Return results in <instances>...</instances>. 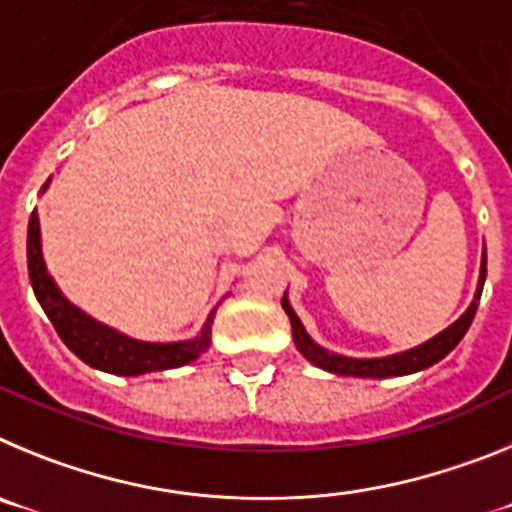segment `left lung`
I'll return each mask as SVG.
<instances>
[{"mask_svg":"<svg viewBox=\"0 0 512 512\" xmlns=\"http://www.w3.org/2000/svg\"><path fill=\"white\" fill-rule=\"evenodd\" d=\"M487 277V251H482V266H479V284L477 292H474L472 305L467 307V312L461 315L456 323H451L449 328L441 330L438 336H433L431 341L420 343V346L410 348V351H402V354L382 356V359H351V356L333 354L328 348L318 346L307 336L305 325L297 318V312L292 310L287 300V292L282 297V307L289 315V323H292V338H295V346L302 356H305L310 364L320 366L330 374H341V377H369V379H384V377H405V374H415L420 369H428L436 361H441L443 356L451 354L456 348V343L464 338V333L469 330L474 320V312H477L479 297H482V287H485Z\"/></svg>","mask_w":512,"mask_h":512,"instance_id":"obj_1","label":"left lung"}]
</instances>
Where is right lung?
<instances>
[{
    "label": "right lung",
    "mask_w": 512,
    "mask_h": 512,
    "mask_svg": "<svg viewBox=\"0 0 512 512\" xmlns=\"http://www.w3.org/2000/svg\"><path fill=\"white\" fill-rule=\"evenodd\" d=\"M48 184H51V179L43 184L40 192H45ZM27 274H30V284H33V292L38 297L40 307L45 310V315L53 323L61 341L84 364L94 366L99 372L120 374V377L166 372V369L189 364V361H194L200 354H205L207 346H210V325L212 318H215V310L207 315V323L202 325L200 336L176 343H148L135 341V338L125 336L120 330L89 318L87 312L71 305L63 297L61 289L56 287L53 277L48 274V266H45L38 212H33L30 223H27Z\"/></svg>",
    "instance_id": "add662e5"
}]
</instances>
